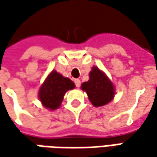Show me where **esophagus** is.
I'll return each instance as SVG.
<instances>
[{
  "instance_id": "1",
  "label": "esophagus",
  "mask_w": 157,
  "mask_h": 157,
  "mask_svg": "<svg viewBox=\"0 0 157 157\" xmlns=\"http://www.w3.org/2000/svg\"><path fill=\"white\" fill-rule=\"evenodd\" d=\"M74 83H75L76 87H79V86H80V80H79V79L76 78L75 80H74Z\"/></svg>"
}]
</instances>
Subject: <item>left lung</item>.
I'll return each mask as SVG.
<instances>
[{
    "label": "left lung",
    "instance_id": "8db88e82",
    "mask_svg": "<svg viewBox=\"0 0 157 157\" xmlns=\"http://www.w3.org/2000/svg\"><path fill=\"white\" fill-rule=\"evenodd\" d=\"M83 91L86 92L94 106H101L110 102L114 95V88L104 72L98 67H93L89 80L82 84Z\"/></svg>",
    "mask_w": 157,
    "mask_h": 157
}]
</instances>
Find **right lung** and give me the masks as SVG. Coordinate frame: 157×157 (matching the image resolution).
I'll return each mask as SVG.
<instances>
[{
	"label": "right lung",
	"mask_w": 157,
	"mask_h": 157,
	"mask_svg": "<svg viewBox=\"0 0 157 157\" xmlns=\"http://www.w3.org/2000/svg\"><path fill=\"white\" fill-rule=\"evenodd\" d=\"M74 87V83L70 78L53 71L40 88L39 99L46 108L55 110L60 106L64 94Z\"/></svg>",
	"instance_id": "add662e5"
}]
</instances>
